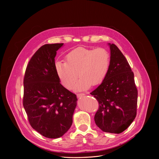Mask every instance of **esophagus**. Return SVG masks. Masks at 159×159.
Segmentation results:
<instances>
[{"label":"esophagus","instance_id":"obj_1","mask_svg":"<svg viewBox=\"0 0 159 159\" xmlns=\"http://www.w3.org/2000/svg\"><path fill=\"white\" fill-rule=\"evenodd\" d=\"M84 95H85L84 93H79V94H77V97L80 98V97H82Z\"/></svg>","mask_w":159,"mask_h":159}]
</instances>
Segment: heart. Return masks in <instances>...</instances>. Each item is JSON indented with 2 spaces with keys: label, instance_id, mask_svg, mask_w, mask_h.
I'll return each mask as SVG.
<instances>
[{
  "label": "heart",
  "instance_id": "1",
  "mask_svg": "<svg viewBox=\"0 0 159 159\" xmlns=\"http://www.w3.org/2000/svg\"><path fill=\"white\" fill-rule=\"evenodd\" d=\"M111 55L104 48H86L79 47L66 56V61H57L55 69L61 84L70 89L75 83L79 74L81 77L74 89H87L101 84L106 77L110 66Z\"/></svg>",
  "mask_w": 159,
  "mask_h": 159
}]
</instances>
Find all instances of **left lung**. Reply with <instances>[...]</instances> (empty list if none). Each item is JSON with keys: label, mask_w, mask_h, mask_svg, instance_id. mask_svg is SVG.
<instances>
[{"label": "left lung", "mask_w": 159, "mask_h": 159, "mask_svg": "<svg viewBox=\"0 0 159 159\" xmlns=\"http://www.w3.org/2000/svg\"><path fill=\"white\" fill-rule=\"evenodd\" d=\"M109 45L108 72L90 94L99 102L94 116L96 125L104 132L119 134L128 128L137 115L138 90L126 58L115 44Z\"/></svg>", "instance_id": "8db88e82"}]
</instances>
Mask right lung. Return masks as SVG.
Masks as SVG:
<instances>
[{
	"label": "right lung",
	"instance_id": "add662e5",
	"mask_svg": "<svg viewBox=\"0 0 159 159\" xmlns=\"http://www.w3.org/2000/svg\"><path fill=\"white\" fill-rule=\"evenodd\" d=\"M63 43L46 44L33 55L24 77L23 106L32 128L48 139L61 137L72 124L77 96L60 83L57 51Z\"/></svg>",
	"mask_w": 159,
	"mask_h": 159
}]
</instances>
